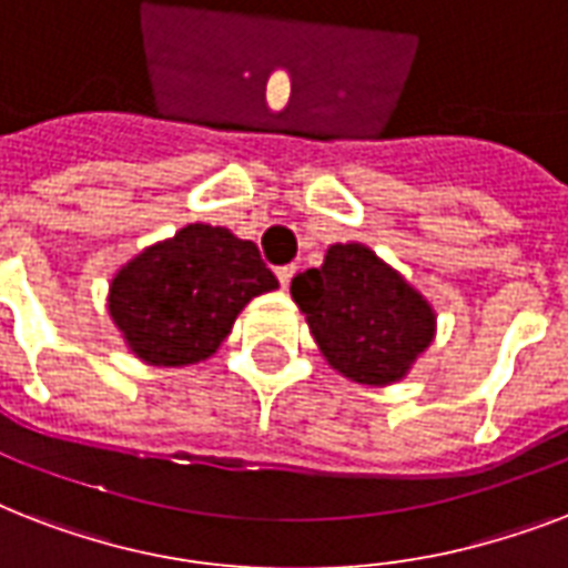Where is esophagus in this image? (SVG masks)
Segmentation results:
<instances>
[{"label": "esophagus", "mask_w": 568, "mask_h": 568, "mask_svg": "<svg viewBox=\"0 0 568 568\" xmlns=\"http://www.w3.org/2000/svg\"><path fill=\"white\" fill-rule=\"evenodd\" d=\"M294 274H297V265L276 267V276H280V283H283V288H288V285H292V276Z\"/></svg>", "instance_id": "34e87169"}]
</instances>
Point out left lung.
<instances>
[{
	"instance_id": "left-lung-1",
	"label": "left lung",
	"mask_w": 568,
	"mask_h": 568,
	"mask_svg": "<svg viewBox=\"0 0 568 568\" xmlns=\"http://www.w3.org/2000/svg\"><path fill=\"white\" fill-rule=\"evenodd\" d=\"M321 354L365 386L404 379L436 336V312L395 267L365 244H333L324 265L292 280Z\"/></svg>"
}]
</instances>
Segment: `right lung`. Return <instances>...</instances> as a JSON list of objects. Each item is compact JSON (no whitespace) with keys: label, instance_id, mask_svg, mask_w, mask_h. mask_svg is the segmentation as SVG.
I'll list each match as a JSON object with an SVG mask.
<instances>
[{"label":"right lung","instance_id":"add662e5","mask_svg":"<svg viewBox=\"0 0 568 568\" xmlns=\"http://www.w3.org/2000/svg\"><path fill=\"white\" fill-rule=\"evenodd\" d=\"M274 288L280 283L253 241L189 223L120 267L109 315L141 363L182 368L209 359L239 312Z\"/></svg>","mask_w":568,"mask_h":568}]
</instances>
